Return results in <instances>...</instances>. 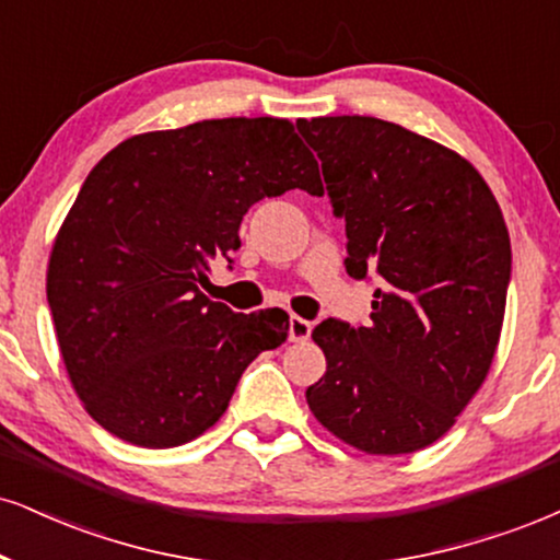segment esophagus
I'll list each match as a JSON object with an SVG mask.
<instances>
[{
    "mask_svg": "<svg viewBox=\"0 0 560 560\" xmlns=\"http://www.w3.org/2000/svg\"><path fill=\"white\" fill-rule=\"evenodd\" d=\"M312 335V322L301 319V316H291V340L293 342H306Z\"/></svg>",
    "mask_w": 560,
    "mask_h": 560,
    "instance_id": "esophagus-1",
    "label": "esophagus"
}]
</instances>
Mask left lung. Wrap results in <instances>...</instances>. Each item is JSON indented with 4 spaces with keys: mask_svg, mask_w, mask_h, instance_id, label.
Wrapping results in <instances>:
<instances>
[{
    "mask_svg": "<svg viewBox=\"0 0 560 560\" xmlns=\"http://www.w3.org/2000/svg\"><path fill=\"white\" fill-rule=\"evenodd\" d=\"M345 218L348 275H378L369 327L327 319L314 342L327 374L306 389L345 444L395 457L457 423L491 371L506 312L512 244L470 161L374 116L301 119Z\"/></svg>",
    "mask_w": 560,
    "mask_h": 560,
    "instance_id": "8db88e82",
    "label": "left lung"
}]
</instances>
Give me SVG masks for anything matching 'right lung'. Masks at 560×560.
Listing matches in <instances>:
<instances>
[{
  "mask_svg": "<svg viewBox=\"0 0 560 560\" xmlns=\"http://www.w3.org/2000/svg\"><path fill=\"white\" fill-rule=\"evenodd\" d=\"M324 195L288 119H207L135 135L67 212L46 295L67 376L95 423L144 448L182 446L225 412L246 365L288 340L285 312L236 314L197 282L241 248L248 207Z\"/></svg>",
  "mask_w": 560,
  "mask_h": 560,
  "instance_id": "right-lung-1",
  "label": "right lung"
}]
</instances>
